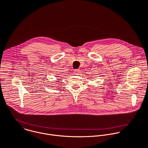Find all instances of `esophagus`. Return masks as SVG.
<instances>
[{"label":"esophagus","instance_id":"obj_1","mask_svg":"<svg viewBox=\"0 0 148 148\" xmlns=\"http://www.w3.org/2000/svg\"><path fill=\"white\" fill-rule=\"evenodd\" d=\"M80 73V71L79 69H76L74 71V73L75 75H79Z\"/></svg>","mask_w":148,"mask_h":148}]
</instances>
